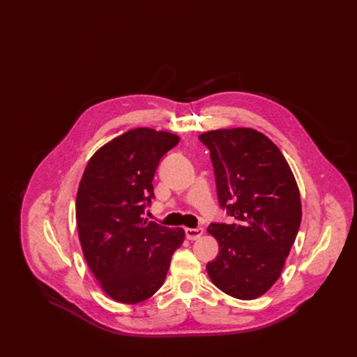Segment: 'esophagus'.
<instances>
[{"label": "esophagus", "mask_w": 357, "mask_h": 357, "mask_svg": "<svg viewBox=\"0 0 357 357\" xmlns=\"http://www.w3.org/2000/svg\"><path fill=\"white\" fill-rule=\"evenodd\" d=\"M185 233H186L187 239L195 241V239L201 238V236L204 234V229H202V227H198V229H190V227H187V229H185Z\"/></svg>", "instance_id": "esophagus-1"}]
</instances>
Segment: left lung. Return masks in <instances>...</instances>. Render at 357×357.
Here are the masks:
<instances>
[{
    "instance_id": "left-lung-1",
    "label": "left lung",
    "mask_w": 357,
    "mask_h": 357,
    "mask_svg": "<svg viewBox=\"0 0 357 357\" xmlns=\"http://www.w3.org/2000/svg\"><path fill=\"white\" fill-rule=\"evenodd\" d=\"M199 140L210 150L220 206L234 218L207 227L220 252L206 269L223 293L253 300L278 280L297 237V182L280 149L253 128L207 131Z\"/></svg>"
}]
</instances>
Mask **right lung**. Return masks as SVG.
<instances>
[{
	"label": "right lung",
	"instance_id": "right-lung-1",
	"mask_svg": "<svg viewBox=\"0 0 357 357\" xmlns=\"http://www.w3.org/2000/svg\"><path fill=\"white\" fill-rule=\"evenodd\" d=\"M179 136L135 128L89 159L76 197V223L85 261L104 293L123 304L150 298L163 285L185 230L142 217L153 197L162 156Z\"/></svg>",
	"mask_w": 357,
	"mask_h": 357
}]
</instances>
